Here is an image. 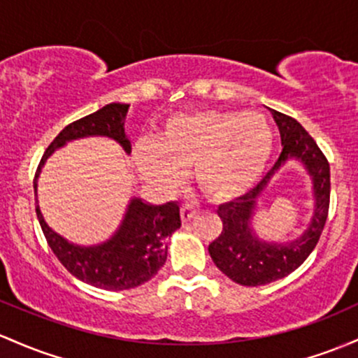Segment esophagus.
Listing matches in <instances>:
<instances>
[{"mask_svg": "<svg viewBox=\"0 0 358 358\" xmlns=\"http://www.w3.org/2000/svg\"><path fill=\"white\" fill-rule=\"evenodd\" d=\"M195 214H197V210H195L192 206H187V203H185V206H182V210H180V215H182L183 222L190 221V219L194 217Z\"/></svg>", "mask_w": 358, "mask_h": 358, "instance_id": "1", "label": "esophagus"}]
</instances>
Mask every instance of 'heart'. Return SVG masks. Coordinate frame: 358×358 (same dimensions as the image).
<instances>
[{
	"instance_id": "heart-1",
	"label": "heart",
	"mask_w": 358,
	"mask_h": 358,
	"mask_svg": "<svg viewBox=\"0 0 358 358\" xmlns=\"http://www.w3.org/2000/svg\"><path fill=\"white\" fill-rule=\"evenodd\" d=\"M273 148L268 122L258 113L200 110L166 120L158 141L137 148L139 171L161 187L178 182L183 166L212 200L239 197L260 178Z\"/></svg>"
}]
</instances>
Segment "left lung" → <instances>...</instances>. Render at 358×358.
Segmentation results:
<instances>
[{
    "mask_svg": "<svg viewBox=\"0 0 358 358\" xmlns=\"http://www.w3.org/2000/svg\"><path fill=\"white\" fill-rule=\"evenodd\" d=\"M282 139V152L272 170L263 176L257 187L233 202L219 206L217 215L222 221V231L209 245V253L215 266L233 282L248 287L265 285L284 278L301 266L320 241L329 210V163L316 141L292 117L272 110ZM301 159L313 176L315 208L313 221L308 231L296 242L287 245H270L260 242L249 229L250 215L257 195L280 166L289 159Z\"/></svg>",
    "mask_w": 358,
    "mask_h": 358,
    "instance_id": "left-lung-1",
    "label": "left lung"
}]
</instances>
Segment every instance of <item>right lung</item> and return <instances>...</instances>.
Wrapping results in <instances>:
<instances>
[{"mask_svg": "<svg viewBox=\"0 0 358 358\" xmlns=\"http://www.w3.org/2000/svg\"><path fill=\"white\" fill-rule=\"evenodd\" d=\"M127 110V103H110L95 113L66 125L49 144L38 163L34 178V192H37V176L42 164L68 141L88 136H107L120 143L125 152H131V143L124 131ZM35 212L47 245L64 268L86 284L107 290L132 289L155 277L166 262L164 239L182 226L180 207L176 202L149 206L141 199H134L129 203L127 214L119 231L107 243L81 248L54 233L45 224L38 206L35 207Z\"/></svg>", "mask_w": 358, "mask_h": 358, "instance_id": "1", "label": "right lung"}]
</instances>
